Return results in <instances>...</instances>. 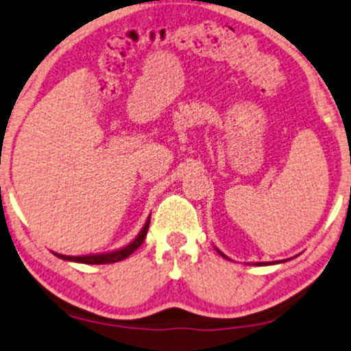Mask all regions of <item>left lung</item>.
<instances>
[{"instance_id":"8db88e82","label":"left lung","mask_w":351,"mask_h":351,"mask_svg":"<svg viewBox=\"0 0 351 351\" xmlns=\"http://www.w3.org/2000/svg\"><path fill=\"white\" fill-rule=\"evenodd\" d=\"M216 250L219 252V255H222L223 258H227V256L223 255V253H222L221 250H219V248H216ZM278 263H281V261H278ZM253 265H256V267H263V265H273V261H271V263H269V261H261V263H260V261H258V263H253Z\"/></svg>"}]
</instances>
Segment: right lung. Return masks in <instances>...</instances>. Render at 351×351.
I'll use <instances>...</instances> for the list:
<instances>
[{
  "label": "right lung",
  "instance_id": "obj_1",
  "mask_svg": "<svg viewBox=\"0 0 351 351\" xmlns=\"http://www.w3.org/2000/svg\"><path fill=\"white\" fill-rule=\"evenodd\" d=\"M149 223H150V216L145 221V223H143L142 230L138 232L137 237H135L129 245L119 248V250H112V252H106V253H95V255H78V256L60 255V253H53V255L58 256V258L65 260V261H75V263H84V265L116 263V261H122L124 258H128L130 253H134L138 247H141L143 240H145L147 230H149Z\"/></svg>",
  "mask_w": 351,
  "mask_h": 351
}]
</instances>
